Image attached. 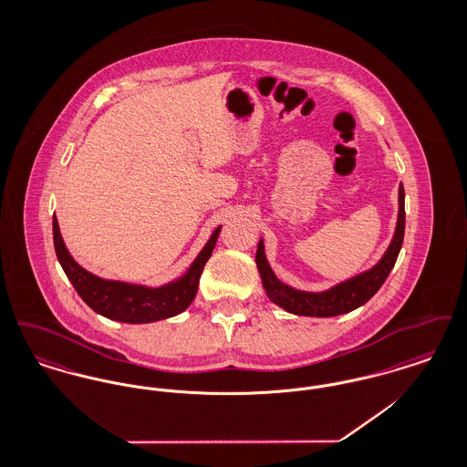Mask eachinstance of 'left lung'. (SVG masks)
Listing matches in <instances>:
<instances>
[{
    "label": "left lung",
    "instance_id": "obj_1",
    "mask_svg": "<svg viewBox=\"0 0 467 467\" xmlns=\"http://www.w3.org/2000/svg\"><path fill=\"white\" fill-rule=\"evenodd\" d=\"M404 223H406L404 187L400 183L398 225H396L394 238L389 244L385 255L381 257V261L378 263L377 266L371 267L369 271H364V273L357 275L343 284H337L336 287L326 290V292H303V290L292 289L289 285L282 284L267 265L265 244L261 240L257 246V254H255V263H257V269L261 273L263 285L266 289L269 299L289 313L305 315V317H336V315H343V313L356 310L377 294L379 287L385 284L389 273L396 265L400 246H402V238H404Z\"/></svg>",
    "mask_w": 467,
    "mask_h": 467
}]
</instances>
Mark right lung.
<instances>
[{
  "label": "right lung",
  "instance_id": "right-lung-1",
  "mask_svg": "<svg viewBox=\"0 0 467 467\" xmlns=\"http://www.w3.org/2000/svg\"><path fill=\"white\" fill-rule=\"evenodd\" d=\"M52 231H54V248L61 266L67 273V280L78 292V296L86 301V305L92 310L107 318L126 322V324H149L162 318L175 317L178 313L189 308L192 299L196 297L201 273L206 261L210 259L221 225L213 231L212 238L200 255L192 263L191 269L173 284H168L159 289H149L133 284L124 282H111L94 276L84 267L78 266L65 246V242L59 233L57 219H52Z\"/></svg>",
  "mask_w": 467,
  "mask_h": 467
}]
</instances>
